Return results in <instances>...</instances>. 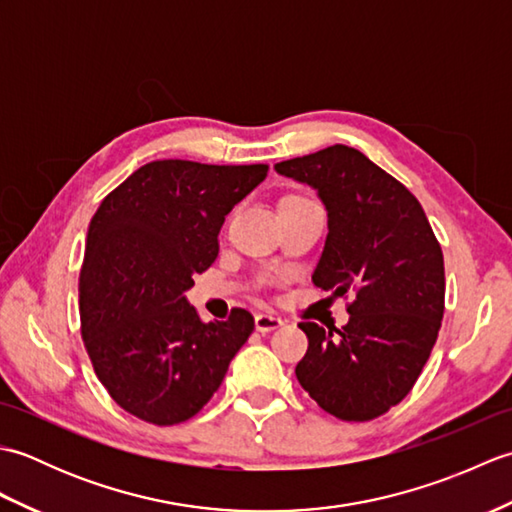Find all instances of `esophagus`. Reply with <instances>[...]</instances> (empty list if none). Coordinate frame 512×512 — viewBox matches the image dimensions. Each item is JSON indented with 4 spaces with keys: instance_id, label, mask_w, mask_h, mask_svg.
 I'll use <instances>...</instances> for the list:
<instances>
[{
    "instance_id": "obj_1",
    "label": "esophagus",
    "mask_w": 512,
    "mask_h": 512,
    "mask_svg": "<svg viewBox=\"0 0 512 512\" xmlns=\"http://www.w3.org/2000/svg\"><path fill=\"white\" fill-rule=\"evenodd\" d=\"M284 325V319L277 317V314H268V312H259L255 314V328L257 332H273Z\"/></svg>"
}]
</instances>
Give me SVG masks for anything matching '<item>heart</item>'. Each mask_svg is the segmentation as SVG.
Here are the masks:
<instances>
[{"mask_svg": "<svg viewBox=\"0 0 512 512\" xmlns=\"http://www.w3.org/2000/svg\"><path fill=\"white\" fill-rule=\"evenodd\" d=\"M286 200H303V198H297V195H292V198H286ZM286 200H284V202H286Z\"/></svg>", "mask_w": 512, "mask_h": 512, "instance_id": "1", "label": "heart"}]
</instances>
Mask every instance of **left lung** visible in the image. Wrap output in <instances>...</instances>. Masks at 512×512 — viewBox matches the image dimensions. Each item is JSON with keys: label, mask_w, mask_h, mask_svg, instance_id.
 <instances>
[{"label": "left lung", "mask_w": 512, "mask_h": 512, "mask_svg": "<svg viewBox=\"0 0 512 512\" xmlns=\"http://www.w3.org/2000/svg\"><path fill=\"white\" fill-rule=\"evenodd\" d=\"M275 171L312 187L328 211L314 286L334 297L354 295L341 330L299 323L308 352L297 380L336 418L383 416L409 394L436 345L442 248L411 191L354 147H325L277 162Z\"/></svg>", "instance_id": "8db88e82"}]
</instances>
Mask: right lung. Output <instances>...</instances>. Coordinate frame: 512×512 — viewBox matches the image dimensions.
I'll list each match as a JSON object with an SVG mask.
<instances>
[{
	"label": "right lung",
	"mask_w": 512,
	"mask_h": 512,
	"mask_svg": "<svg viewBox=\"0 0 512 512\" xmlns=\"http://www.w3.org/2000/svg\"><path fill=\"white\" fill-rule=\"evenodd\" d=\"M266 176V165L154 160L94 213L81 332L96 376L132 416L158 427L193 418L255 330L242 308L204 323L184 292L215 262L224 217Z\"/></svg>",
	"instance_id": "add662e5"
}]
</instances>
